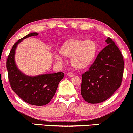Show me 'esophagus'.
Segmentation results:
<instances>
[{"mask_svg": "<svg viewBox=\"0 0 133 133\" xmlns=\"http://www.w3.org/2000/svg\"><path fill=\"white\" fill-rule=\"evenodd\" d=\"M67 75H68V76H69V77H74V74L72 72H68V74H67Z\"/></svg>", "mask_w": 133, "mask_h": 133, "instance_id": "1", "label": "esophagus"}]
</instances>
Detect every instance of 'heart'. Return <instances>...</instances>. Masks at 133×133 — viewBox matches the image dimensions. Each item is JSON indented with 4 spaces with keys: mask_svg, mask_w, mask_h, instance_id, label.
Returning a JSON list of instances; mask_svg holds the SVG:
<instances>
[{
    "mask_svg": "<svg viewBox=\"0 0 133 133\" xmlns=\"http://www.w3.org/2000/svg\"><path fill=\"white\" fill-rule=\"evenodd\" d=\"M96 44L92 40H68L62 45L61 52L55 54V61L63 64L65 59L64 56L71 57V63L75 68L84 69L91 65L96 54Z\"/></svg>",
    "mask_w": 133,
    "mask_h": 133,
    "instance_id": "b5f03b06",
    "label": "heart"
}]
</instances>
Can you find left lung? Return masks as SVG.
I'll list each match as a JSON object with an SVG mask.
<instances>
[{
	"label": "left lung",
	"mask_w": 133,
	"mask_h": 133,
	"mask_svg": "<svg viewBox=\"0 0 133 133\" xmlns=\"http://www.w3.org/2000/svg\"><path fill=\"white\" fill-rule=\"evenodd\" d=\"M89 70L82 75L81 95L89 103L107 100L121 86L124 73V59L118 47L110 38Z\"/></svg>",
	"instance_id": "1"
}]
</instances>
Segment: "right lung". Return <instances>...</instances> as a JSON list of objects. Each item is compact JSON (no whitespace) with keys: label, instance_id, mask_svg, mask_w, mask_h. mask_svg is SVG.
<instances>
[{"label":"right lung","instance_id":"add662e5","mask_svg":"<svg viewBox=\"0 0 133 133\" xmlns=\"http://www.w3.org/2000/svg\"><path fill=\"white\" fill-rule=\"evenodd\" d=\"M37 35L38 33H30L14 44L7 59V70L10 85L14 92L30 105L43 106L53 98L64 74L58 72L29 76L18 69L15 58L18 44L25 38Z\"/></svg>","mask_w":133,"mask_h":133}]
</instances>
